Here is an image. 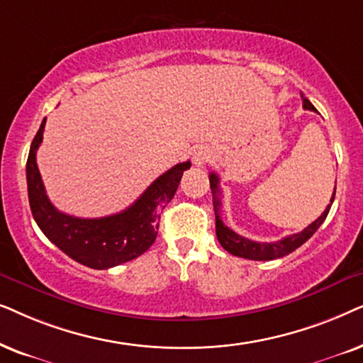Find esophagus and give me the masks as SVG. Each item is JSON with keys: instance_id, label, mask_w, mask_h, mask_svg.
<instances>
[{"instance_id": "esophagus-1", "label": "esophagus", "mask_w": 363, "mask_h": 363, "mask_svg": "<svg viewBox=\"0 0 363 363\" xmlns=\"http://www.w3.org/2000/svg\"><path fill=\"white\" fill-rule=\"evenodd\" d=\"M211 161V152L209 149L206 147H197L194 154H192V162L196 164V166H202V164L209 162Z\"/></svg>"}]
</instances>
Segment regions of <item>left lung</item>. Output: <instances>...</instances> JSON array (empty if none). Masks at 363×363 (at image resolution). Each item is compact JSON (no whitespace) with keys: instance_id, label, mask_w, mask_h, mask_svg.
Segmentation results:
<instances>
[{"instance_id":"left-lung-1","label":"left lung","mask_w":363,"mask_h":363,"mask_svg":"<svg viewBox=\"0 0 363 363\" xmlns=\"http://www.w3.org/2000/svg\"><path fill=\"white\" fill-rule=\"evenodd\" d=\"M302 103H303V109H311L315 111L313 104L308 101L306 96L302 94ZM209 182H211V189H212V196H214V212H216V235L219 239V242L222 247H224L227 252L232 255H238V257L242 259H249V260H274L279 257H284V255H289L294 250L301 247L302 244H306L308 239L315 234L318 227L322 225V222L325 220V217L330 211L333 197H335V189H333L330 204L327 206V209L322 212V216L318 217L317 220H313L311 225L306 227L302 232L298 234H292L287 235V238L277 240V242H255V240L245 239L242 235H239L238 232H234L229 229L224 222L220 219V189H219V177L216 176L214 172H211L209 176Z\"/></svg>"}]
</instances>
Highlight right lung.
Segmentation results:
<instances>
[{
	"mask_svg": "<svg viewBox=\"0 0 363 363\" xmlns=\"http://www.w3.org/2000/svg\"><path fill=\"white\" fill-rule=\"evenodd\" d=\"M46 118L38 129L26 162L28 199L43 234L76 262L91 269H111L146 252L156 240L161 214L176 194L179 182L191 162H179L159 176L141 197L118 214L99 219H81L57 211L46 196L36 164Z\"/></svg>",
	"mask_w": 363,
	"mask_h": 363,
	"instance_id": "1",
	"label": "right lung"
}]
</instances>
